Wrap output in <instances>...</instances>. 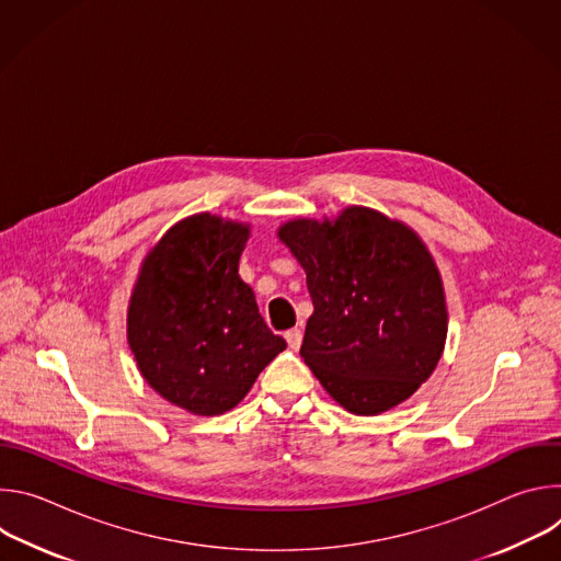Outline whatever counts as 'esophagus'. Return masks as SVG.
I'll return each mask as SVG.
<instances>
[{
    "label": "esophagus",
    "instance_id": "esophagus-1",
    "mask_svg": "<svg viewBox=\"0 0 561 561\" xmlns=\"http://www.w3.org/2000/svg\"><path fill=\"white\" fill-rule=\"evenodd\" d=\"M286 342H288V346L293 348V351H297L299 346H301V340H304V333H301V329H290V331H286Z\"/></svg>",
    "mask_w": 561,
    "mask_h": 561
}]
</instances>
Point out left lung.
<instances>
[{
	"instance_id": "left-lung-1",
	"label": "left lung",
	"mask_w": 561,
	"mask_h": 561,
	"mask_svg": "<svg viewBox=\"0 0 561 561\" xmlns=\"http://www.w3.org/2000/svg\"><path fill=\"white\" fill-rule=\"evenodd\" d=\"M279 242L306 273L312 299L299 355L353 415H379L437 368L448 310L439 268L422 237L366 206L297 217Z\"/></svg>"
}]
</instances>
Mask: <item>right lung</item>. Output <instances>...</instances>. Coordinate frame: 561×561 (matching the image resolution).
Here are the masks:
<instances>
[{
  "label": "right lung",
  "mask_w": 561,
  "mask_h": 561,
  "mask_svg": "<svg viewBox=\"0 0 561 561\" xmlns=\"http://www.w3.org/2000/svg\"><path fill=\"white\" fill-rule=\"evenodd\" d=\"M251 224L184 217L148 251L128 301L126 333L148 386L186 413L234 409L286 348L239 277Z\"/></svg>",
  "instance_id": "obj_1"
}]
</instances>
